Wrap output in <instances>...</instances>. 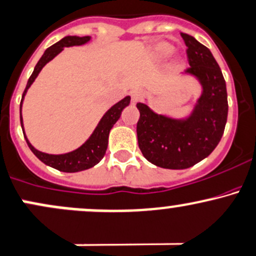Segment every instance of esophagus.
<instances>
[{
	"instance_id": "esophagus-1",
	"label": "esophagus",
	"mask_w": 256,
	"mask_h": 256,
	"mask_svg": "<svg viewBox=\"0 0 256 256\" xmlns=\"http://www.w3.org/2000/svg\"><path fill=\"white\" fill-rule=\"evenodd\" d=\"M131 94V100H132L134 103L138 102L140 100H141V91H138V90H132V91L130 92Z\"/></svg>"
}]
</instances>
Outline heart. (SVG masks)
<instances>
[{
	"label": "heart",
	"mask_w": 256,
	"mask_h": 256,
	"mask_svg": "<svg viewBox=\"0 0 256 256\" xmlns=\"http://www.w3.org/2000/svg\"><path fill=\"white\" fill-rule=\"evenodd\" d=\"M175 48H174L172 44H168V42H158V44L152 48V58L156 62H162L172 54ZM184 60L178 57L174 58L170 63V68L172 69L174 72H178V70L184 68Z\"/></svg>",
	"instance_id": "1"
}]
</instances>
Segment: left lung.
<instances>
[{
  "mask_svg": "<svg viewBox=\"0 0 256 256\" xmlns=\"http://www.w3.org/2000/svg\"><path fill=\"white\" fill-rule=\"evenodd\" d=\"M187 46L190 68L182 76L194 78L202 94L184 118L154 112L147 103H137L140 120L137 140L143 156L159 168L187 169L206 159L220 142L227 122L226 82L208 47L181 32Z\"/></svg>",
  "mask_w": 256,
  "mask_h": 256,
  "instance_id": "1",
  "label": "left lung"
}]
</instances>
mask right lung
I'll return each instance as SVG.
<instances>
[{"label": "right lung", "mask_w": 256, "mask_h": 256, "mask_svg": "<svg viewBox=\"0 0 256 256\" xmlns=\"http://www.w3.org/2000/svg\"><path fill=\"white\" fill-rule=\"evenodd\" d=\"M91 36H66V38H63L62 40L56 42L54 44L48 47V48L44 50V53L42 54L40 60L38 62V64H36L35 68H34L32 76L28 80L26 87H25L23 92V97H22L20 124L22 128H23L25 141H26L28 146H29V148L32 150V153L35 154L42 162H44V164L48 165V166L53 168V169L63 171V172H78V171L87 170L90 169V168H94V165H97L98 162L102 160V158L106 154V147H108L109 132H110V130L113 128L114 124L119 120L124 108H126V106L130 104L131 97H124L122 100H119V102L115 103L114 106H112L106 112L104 115L100 118L97 126L94 128V132L90 134L88 138H87L80 147L76 148V150L63 154L44 153V152L36 150L32 143H30L26 134H25L23 116H22V106H23V100L28 90L30 88V86L32 85L34 81L36 80V78L40 74L42 68H44L48 62L52 60L54 57H57L66 47L82 46V44H86L87 42L91 41Z\"/></svg>", "instance_id": "right-lung-1"}]
</instances>
